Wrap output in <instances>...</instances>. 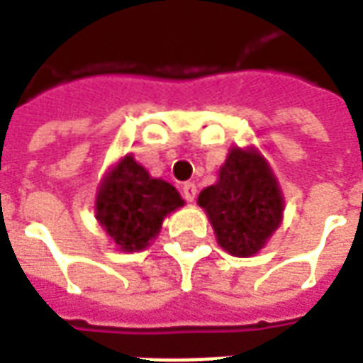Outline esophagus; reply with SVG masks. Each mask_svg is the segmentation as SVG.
Here are the masks:
<instances>
[{
  "mask_svg": "<svg viewBox=\"0 0 363 363\" xmlns=\"http://www.w3.org/2000/svg\"><path fill=\"white\" fill-rule=\"evenodd\" d=\"M196 192H198V190H196L194 182H184V184H182V196H184L186 202H194Z\"/></svg>",
  "mask_w": 363,
  "mask_h": 363,
  "instance_id": "esophagus-1",
  "label": "esophagus"
}]
</instances>
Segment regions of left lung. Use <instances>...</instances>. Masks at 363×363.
<instances>
[{
	"mask_svg": "<svg viewBox=\"0 0 363 363\" xmlns=\"http://www.w3.org/2000/svg\"><path fill=\"white\" fill-rule=\"evenodd\" d=\"M206 211L217 244L235 257L256 256L283 221V190L273 169L254 146L229 150L217 182L203 189Z\"/></svg>",
	"mask_w": 363,
	"mask_h": 363,
	"instance_id": "obj_1",
	"label": "left lung"
}]
</instances>
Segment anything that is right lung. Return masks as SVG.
I'll return each instance as SVG.
<instances>
[{
  "label": "right lung",
  "instance_id": "right-lung-1",
  "mask_svg": "<svg viewBox=\"0 0 363 363\" xmlns=\"http://www.w3.org/2000/svg\"><path fill=\"white\" fill-rule=\"evenodd\" d=\"M184 206L173 184L155 179L123 155L107 169L96 192V219L121 252H140L160 235L163 219Z\"/></svg>",
  "mask_w": 363,
  "mask_h": 363
}]
</instances>
